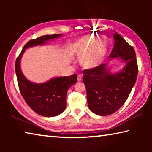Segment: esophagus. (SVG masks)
Returning a JSON list of instances; mask_svg holds the SVG:
<instances>
[{
  "label": "esophagus",
  "mask_w": 152,
  "mask_h": 152,
  "mask_svg": "<svg viewBox=\"0 0 152 152\" xmlns=\"http://www.w3.org/2000/svg\"><path fill=\"white\" fill-rule=\"evenodd\" d=\"M77 79H78V81H81L82 80V76L81 74H78V77H77Z\"/></svg>",
  "instance_id": "34e87169"
}]
</instances>
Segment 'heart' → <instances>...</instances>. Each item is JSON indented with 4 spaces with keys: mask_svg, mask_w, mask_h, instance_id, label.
<instances>
[{
    "mask_svg": "<svg viewBox=\"0 0 152 152\" xmlns=\"http://www.w3.org/2000/svg\"><path fill=\"white\" fill-rule=\"evenodd\" d=\"M74 52L83 56L82 64L86 68H93L102 63L106 56L107 45L96 35H86L77 41Z\"/></svg>",
    "mask_w": 152,
    "mask_h": 152,
    "instance_id": "b5f03b06",
    "label": "heart"
}]
</instances>
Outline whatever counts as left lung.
Here are the masks:
<instances>
[{
    "mask_svg": "<svg viewBox=\"0 0 152 152\" xmlns=\"http://www.w3.org/2000/svg\"><path fill=\"white\" fill-rule=\"evenodd\" d=\"M113 39L109 60L121 59L125 64L122 70L112 74L105 63L82 71L88 106L92 113L101 116L111 115L122 107L135 85L138 73L134 49L115 31Z\"/></svg>",
    "mask_w": 152,
    "mask_h": 152,
    "instance_id": "1",
    "label": "left lung"
}]
</instances>
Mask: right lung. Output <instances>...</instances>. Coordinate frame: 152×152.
I'll return each instance as SVG.
<instances>
[{
  "label": "right lung",
  "instance_id": "obj_1",
  "mask_svg": "<svg viewBox=\"0 0 152 152\" xmlns=\"http://www.w3.org/2000/svg\"><path fill=\"white\" fill-rule=\"evenodd\" d=\"M61 34L45 35L28 42L15 62L18 85L22 96L33 111L46 117H55L64 112L66 107V94L69 88L76 83V74L70 76L56 77L44 83H33L25 78L20 70V59L26 49L42 45L47 41L55 39Z\"/></svg>",
  "mask_w": 152,
  "mask_h": 152
}]
</instances>
